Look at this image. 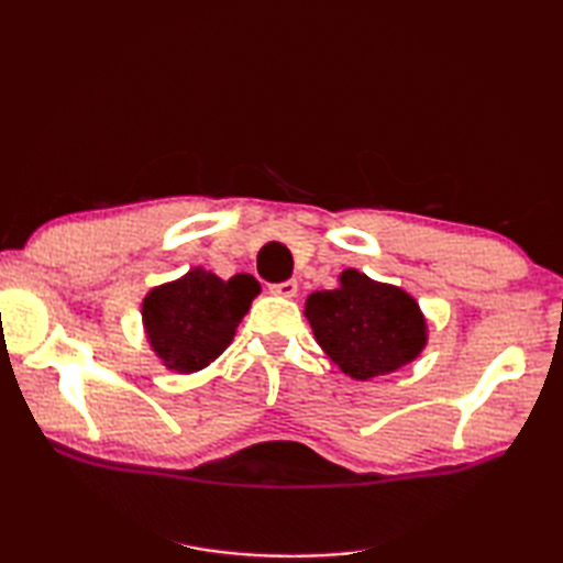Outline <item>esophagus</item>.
I'll return each instance as SVG.
<instances>
[{
    "instance_id": "1",
    "label": "esophagus",
    "mask_w": 563,
    "mask_h": 563,
    "mask_svg": "<svg viewBox=\"0 0 563 563\" xmlns=\"http://www.w3.org/2000/svg\"><path fill=\"white\" fill-rule=\"evenodd\" d=\"M273 295L278 297H295L297 295V283L295 280H283V283H273L268 288Z\"/></svg>"
}]
</instances>
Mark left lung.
<instances>
[{
	"instance_id": "obj_1",
	"label": "left lung",
	"mask_w": 563,
	"mask_h": 563,
	"mask_svg": "<svg viewBox=\"0 0 563 563\" xmlns=\"http://www.w3.org/2000/svg\"><path fill=\"white\" fill-rule=\"evenodd\" d=\"M336 290L312 292L305 317L314 339L353 379L389 375L416 361L428 341L421 307L409 292L349 268Z\"/></svg>"
}]
</instances>
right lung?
Returning a JSON list of instances; mask_svg holds the SVG:
<instances>
[{
  "mask_svg": "<svg viewBox=\"0 0 563 563\" xmlns=\"http://www.w3.org/2000/svg\"><path fill=\"white\" fill-rule=\"evenodd\" d=\"M258 292L254 275L236 273L222 280L202 268L157 285L142 302V324L152 351L176 373H198L232 343L239 321Z\"/></svg>",
  "mask_w": 563,
  "mask_h": 563,
  "instance_id": "1",
  "label": "right lung"
}]
</instances>
